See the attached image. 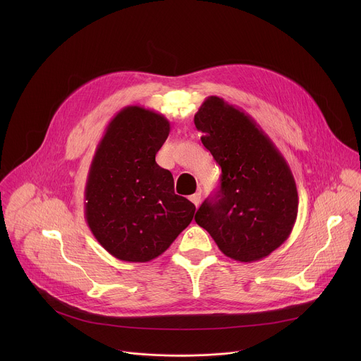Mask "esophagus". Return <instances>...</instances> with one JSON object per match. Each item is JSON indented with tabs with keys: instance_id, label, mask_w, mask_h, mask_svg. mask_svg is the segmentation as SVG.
Here are the masks:
<instances>
[{
	"instance_id": "1",
	"label": "esophagus",
	"mask_w": 361,
	"mask_h": 361,
	"mask_svg": "<svg viewBox=\"0 0 361 361\" xmlns=\"http://www.w3.org/2000/svg\"><path fill=\"white\" fill-rule=\"evenodd\" d=\"M190 200L192 201V204L195 205V207H198V204H200V200H201V192H195V194L190 195Z\"/></svg>"
}]
</instances>
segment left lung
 Segmentation results:
<instances>
[{
  "mask_svg": "<svg viewBox=\"0 0 361 361\" xmlns=\"http://www.w3.org/2000/svg\"><path fill=\"white\" fill-rule=\"evenodd\" d=\"M194 124L223 173L220 190L201 204L195 223L230 259H266L288 238L297 220L290 166L254 118L220 97L204 99Z\"/></svg>",
  "mask_w": 361,
  "mask_h": 361,
  "instance_id": "left-lung-1",
  "label": "left lung"
}]
</instances>
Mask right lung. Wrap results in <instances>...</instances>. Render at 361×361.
I'll return each instance as SVG.
<instances>
[{
    "label": "right lung",
    "instance_id": "obj_1",
    "mask_svg": "<svg viewBox=\"0 0 361 361\" xmlns=\"http://www.w3.org/2000/svg\"><path fill=\"white\" fill-rule=\"evenodd\" d=\"M170 134L160 113L128 106L109 123L85 183V221L111 255L147 263L191 223L195 205L174 192L173 174L156 163Z\"/></svg>",
    "mask_w": 361,
    "mask_h": 361
}]
</instances>
